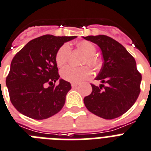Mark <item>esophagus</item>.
I'll return each mask as SVG.
<instances>
[{
    "mask_svg": "<svg viewBox=\"0 0 151 151\" xmlns=\"http://www.w3.org/2000/svg\"><path fill=\"white\" fill-rule=\"evenodd\" d=\"M77 86H78V85L77 83H72V87L73 88H76Z\"/></svg>",
    "mask_w": 151,
    "mask_h": 151,
    "instance_id": "esophagus-1",
    "label": "esophagus"
}]
</instances>
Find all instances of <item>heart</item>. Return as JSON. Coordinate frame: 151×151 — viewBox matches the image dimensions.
<instances>
[{
	"instance_id": "heart-1",
	"label": "heart",
	"mask_w": 151,
	"mask_h": 151,
	"mask_svg": "<svg viewBox=\"0 0 151 151\" xmlns=\"http://www.w3.org/2000/svg\"><path fill=\"white\" fill-rule=\"evenodd\" d=\"M77 47L86 55L84 63L93 68L95 70H99L102 65V61L100 58L94 56L96 52V48L91 42L82 40L77 43ZM70 53V46L65 43L60 47L56 54V63L59 67H63L69 60ZM92 74L88 66L73 67L67 66L61 71L62 78L65 81L73 83H79L90 78Z\"/></svg>"
}]
</instances>
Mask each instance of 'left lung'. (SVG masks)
Instances as JSON below:
<instances>
[{"label": "left lung", "instance_id": "left-lung-1", "mask_svg": "<svg viewBox=\"0 0 151 151\" xmlns=\"http://www.w3.org/2000/svg\"><path fill=\"white\" fill-rule=\"evenodd\" d=\"M101 48L104 63L96 80L103 84H91L92 91L84 98L90 112L105 119L122 116L137 101L140 92L141 74L134 58L121 43L105 35L83 37Z\"/></svg>", "mask_w": 151, "mask_h": 151}]
</instances>
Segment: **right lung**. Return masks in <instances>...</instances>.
<instances>
[{
  "mask_svg": "<svg viewBox=\"0 0 151 151\" xmlns=\"http://www.w3.org/2000/svg\"><path fill=\"white\" fill-rule=\"evenodd\" d=\"M76 37L42 36L29 41L14 56L6 85L10 100L19 112L42 120L63 109L72 87L63 79L55 85L60 78L55 58L64 42Z\"/></svg>",
  "mask_w": 151,
  "mask_h": 151,
  "instance_id": "add662e5",
  "label": "right lung"
}]
</instances>
